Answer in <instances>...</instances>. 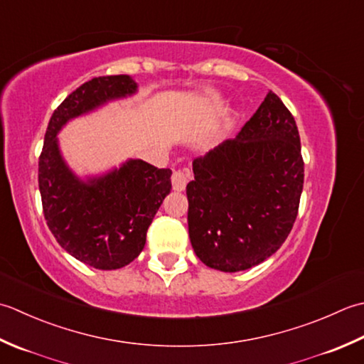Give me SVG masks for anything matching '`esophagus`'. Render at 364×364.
Masks as SVG:
<instances>
[{
    "label": "esophagus",
    "instance_id": "obj_1",
    "mask_svg": "<svg viewBox=\"0 0 364 364\" xmlns=\"http://www.w3.org/2000/svg\"><path fill=\"white\" fill-rule=\"evenodd\" d=\"M188 179H190V173L187 169H177V171L173 173V177H171L173 188L176 191H183L185 187H187Z\"/></svg>",
    "mask_w": 364,
    "mask_h": 364
}]
</instances>
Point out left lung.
Listing matches in <instances>:
<instances>
[{
    "label": "left lung",
    "instance_id": "1",
    "mask_svg": "<svg viewBox=\"0 0 364 364\" xmlns=\"http://www.w3.org/2000/svg\"><path fill=\"white\" fill-rule=\"evenodd\" d=\"M303 168L294 116L270 91L239 135L193 161L188 234L201 262L232 273L277 253L299 212Z\"/></svg>",
    "mask_w": 364,
    "mask_h": 364
}]
</instances>
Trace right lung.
Here are the masks:
<instances>
[{
  "mask_svg": "<svg viewBox=\"0 0 364 364\" xmlns=\"http://www.w3.org/2000/svg\"><path fill=\"white\" fill-rule=\"evenodd\" d=\"M136 91L129 75L86 81L55 109L39 157L42 209L51 234L69 255L99 270L121 269L139 256L147 229L171 191L173 173L130 159L83 181L63 159L56 135L70 119Z\"/></svg>",
  "mask_w": 364,
  "mask_h": 364,
  "instance_id": "right-lung-1",
  "label": "right lung"
}]
</instances>
